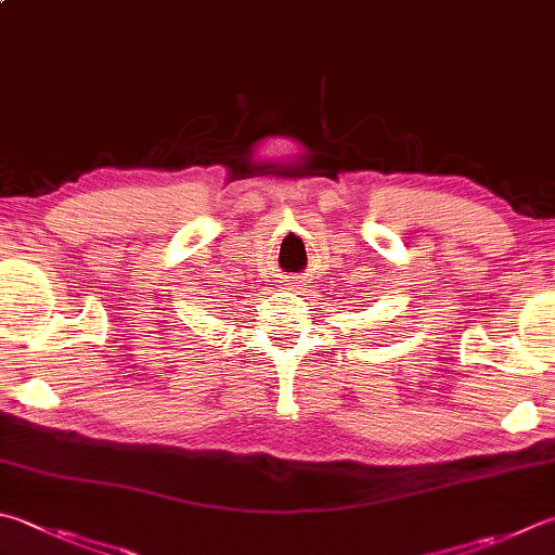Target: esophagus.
I'll return each mask as SVG.
<instances>
[{
    "instance_id": "34e87169",
    "label": "esophagus",
    "mask_w": 555,
    "mask_h": 555,
    "mask_svg": "<svg viewBox=\"0 0 555 555\" xmlns=\"http://www.w3.org/2000/svg\"><path fill=\"white\" fill-rule=\"evenodd\" d=\"M287 285H295V282H287Z\"/></svg>"
}]
</instances>
